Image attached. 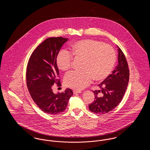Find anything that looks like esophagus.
I'll return each instance as SVG.
<instances>
[{
    "label": "esophagus",
    "mask_w": 150,
    "mask_h": 150,
    "mask_svg": "<svg viewBox=\"0 0 150 150\" xmlns=\"http://www.w3.org/2000/svg\"><path fill=\"white\" fill-rule=\"evenodd\" d=\"M73 93H74V94H77V93H81V91H77V90H74V91H73Z\"/></svg>",
    "instance_id": "esophagus-1"
}]
</instances>
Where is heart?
Returning <instances> with one entry per match:
<instances>
[{"label":"heart","mask_w":150,"mask_h":150,"mask_svg":"<svg viewBox=\"0 0 150 150\" xmlns=\"http://www.w3.org/2000/svg\"><path fill=\"white\" fill-rule=\"evenodd\" d=\"M83 58L81 71L67 73L64 84L67 87L81 90L93 80H103L111 74L116 62V53L112 47L94 39H84L72 44L69 52L61 50L56 57L57 67L67 71L72 65L73 58Z\"/></svg>","instance_id":"obj_1"}]
</instances>
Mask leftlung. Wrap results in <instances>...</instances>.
Returning <instances> with one entry per match:
<instances>
[{
    "label": "left lung",
    "instance_id": "obj_1",
    "mask_svg": "<svg viewBox=\"0 0 150 150\" xmlns=\"http://www.w3.org/2000/svg\"><path fill=\"white\" fill-rule=\"evenodd\" d=\"M118 47V64L112 73L94 91L95 98L89 105V110L97 114H105L114 110L120 102L128 85L129 70L125 56Z\"/></svg>",
    "mask_w": 150,
    "mask_h": 150
}]
</instances>
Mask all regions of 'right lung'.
<instances>
[{"label": "right lung", "mask_w": 150, "mask_h": 150, "mask_svg": "<svg viewBox=\"0 0 150 150\" xmlns=\"http://www.w3.org/2000/svg\"><path fill=\"white\" fill-rule=\"evenodd\" d=\"M67 38H50L39 45L29 58L26 68V84L34 102L43 112L56 115L63 112L72 91L67 88L54 94L52 86H61L56 59L61 48Z\"/></svg>", "instance_id": "add662e5"}]
</instances>
